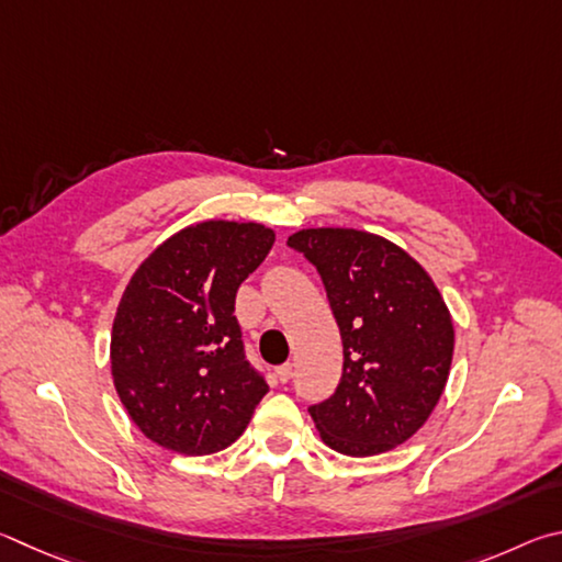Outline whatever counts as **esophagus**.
<instances>
[{
  "instance_id": "1",
  "label": "esophagus",
  "mask_w": 562,
  "mask_h": 562,
  "mask_svg": "<svg viewBox=\"0 0 562 562\" xmlns=\"http://www.w3.org/2000/svg\"><path fill=\"white\" fill-rule=\"evenodd\" d=\"M291 375H293L291 362H286V366H281V368H276V380H279V382H289Z\"/></svg>"
}]
</instances>
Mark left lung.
Listing matches in <instances>:
<instances>
[{
	"instance_id": "8db88e82",
	"label": "left lung",
	"mask_w": 562,
	"mask_h": 562,
	"mask_svg": "<svg viewBox=\"0 0 562 562\" xmlns=\"http://www.w3.org/2000/svg\"><path fill=\"white\" fill-rule=\"evenodd\" d=\"M316 266L342 340L340 385L308 412L346 457L405 445L435 412L454 356V323L431 276L380 234L316 226L289 236Z\"/></svg>"
}]
</instances>
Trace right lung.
<instances>
[{
    "label": "right lung",
    "mask_w": 562,
    "mask_h": 562,
    "mask_svg": "<svg viewBox=\"0 0 562 562\" xmlns=\"http://www.w3.org/2000/svg\"><path fill=\"white\" fill-rule=\"evenodd\" d=\"M273 241L259 222H196L127 281L111 330L113 385L127 417L162 449H226L269 392L244 360L234 299Z\"/></svg>",
    "instance_id": "1"
}]
</instances>
